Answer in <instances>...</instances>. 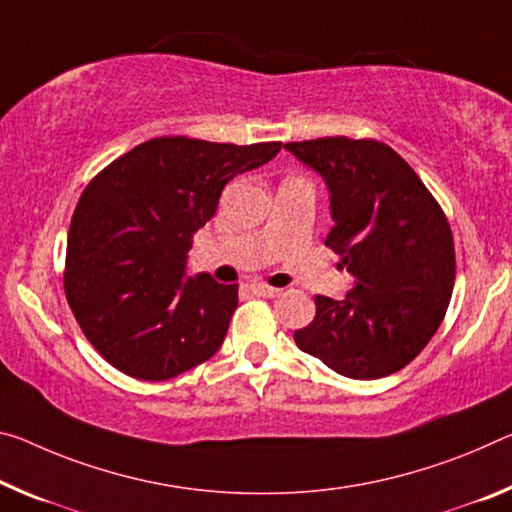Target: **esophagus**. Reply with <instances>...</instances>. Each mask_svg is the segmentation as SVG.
Returning a JSON list of instances; mask_svg holds the SVG:
<instances>
[{
  "label": "esophagus",
  "instance_id": "1",
  "mask_svg": "<svg viewBox=\"0 0 512 512\" xmlns=\"http://www.w3.org/2000/svg\"><path fill=\"white\" fill-rule=\"evenodd\" d=\"M250 291H253V294H257V296H262V298H275V296H280L282 289L269 287V285H264V282H253V285H250Z\"/></svg>",
  "mask_w": 512,
  "mask_h": 512
}]
</instances>
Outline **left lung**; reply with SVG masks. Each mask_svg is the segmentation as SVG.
Segmentation results:
<instances>
[{
    "label": "left lung",
    "mask_w": 512,
    "mask_h": 512,
    "mask_svg": "<svg viewBox=\"0 0 512 512\" xmlns=\"http://www.w3.org/2000/svg\"><path fill=\"white\" fill-rule=\"evenodd\" d=\"M285 148L326 180L335 221L326 246L353 275L344 300L314 296L296 346L346 378L401 371L440 328L456 282L444 209L383 141L326 136Z\"/></svg>",
    "instance_id": "obj_1"
}]
</instances>
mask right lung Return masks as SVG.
Returning <instances> with one entry per match:
<instances>
[{
  "mask_svg": "<svg viewBox=\"0 0 512 512\" xmlns=\"http://www.w3.org/2000/svg\"><path fill=\"white\" fill-rule=\"evenodd\" d=\"M280 145L157 136L88 182L70 221L63 289L111 367L159 383L218 351L239 285L207 273L186 278V250L216 214L225 184L266 164Z\"/></svg>",
  "mask_w": 512,
  "mask_h": 512,
  "instance_id": "right-lung-1",
  "label": "right lung"
}]
</instances>
